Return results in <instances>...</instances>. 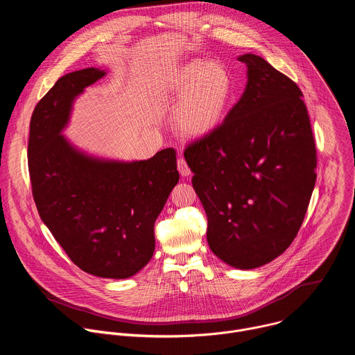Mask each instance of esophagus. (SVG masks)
<instances>
[{"instance_id":"esophagus-1","label":"esophagus","mask_w":355,"mask_h":355,"mask_svg":"<svg viewBox=\"0 0 355 355\" xmlns=\"http://www.w3.org/2000/svg\"><path fill=\"white\" fill-rule=\"evenodd\" d=\"M177 167H178V171H180V174H181L182 177L191 175V170H189V167H188V164H187V162H185L184 159H178Z\"/></svg>"}]
</instances>
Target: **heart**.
<instances>
[{"label":"heart","instance_id":"1","mask_svg":"<svg viewBox=\"0 0 355 355\" xmlns=\"http://www.w3.org/2000/svg\"><path fill=\"white\" fill-rule=\"evenodd\" d=\"M170 92L180 98L173 112L175 128L185 136L199 137L219 126L229 108L233 78L218 62H191L170 81Z\"/></svg>","mask_w":355,"mask_h":355}]
</instances>
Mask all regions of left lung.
<instances>
[{
  "instance_id": "8db88e82",
  "label": "left lung",
  "mask_w": 355,
  "mask_h": 355,
  "mask_svg": "<svg viewBox=\"0 0 355 355\" xmlns=\"http://www.w3.org/2000/svg\"><path fill=\"white\" fill-rule=\"evenodd\" d=\"M247 84L212 132L184 157L208 216L214 254L252 270L296 237L316 181V146L299 87L263 58L241 55Z\"/></svg>"
}]
</instances>
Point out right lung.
I'll return each mask as SVG.
<instances>
[{"instance_id":"obj_1","label":"right lung","mask_w":355,"mask_h":355,"mask_svg":"<svg viewBox=\"0 0 355 355\" xmlns=\"http://www.w3.org/2000/svg\"><path fill=\"white\" fill-rule=\"evenodd\" d=\"M105 76L95 67L69 73L39 101L28 166L39 216L70 260L91 275L125 279L153 257L155 222L180 174L171 147L121 162L88 155L62 135L77 96Z\"/></svg>"}]
</instances>
